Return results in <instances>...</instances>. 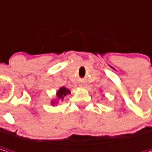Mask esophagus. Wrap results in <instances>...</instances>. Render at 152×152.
<instances>
[{
  "label": "esophagus",
  "mask_w": 152,
  "mask_h": 152,
  "mask_svg": "<svg viewBox=\"0 0 152 152\" xmlns=\"http://www.w3.org/2000/svg\"><path fill=\"white\" fill-rule=\"evenodd\" d=\"M81 86H83V84H82V85H81Z\"/></svg>",
  "instance_id": "esophagus-1"
}]
</instances>
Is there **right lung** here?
<instances>
[{
    "label": "right lung",
    "mask_w": 152,
    "mask_h": 152,
    "mask_svg": "<svg viewBox=\"0 0 152 152\" xmlns=\"http://www.w3.org/2000/svg\"><path fill=\"white\" fill-rule=\"evenodd\" d=\"M68 94H70V90H69V89H67V88H65V87H62V88H60L59 90H57V92H56V96H57L58 99L62 100V99L64 98V96H67ZM51 104H55V102H52Z\"/></svg>",
    "instance_id": "obj_1"
}]
</instances>
